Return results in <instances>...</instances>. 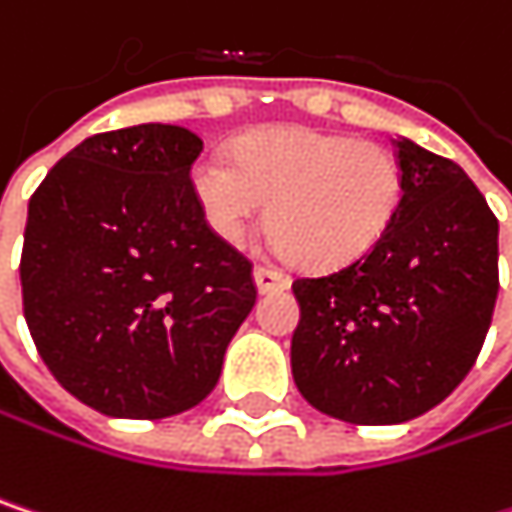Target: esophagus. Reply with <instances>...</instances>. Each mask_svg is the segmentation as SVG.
<instances>
[{
    "label": "esophagus",
    "mask_w": 512,
    "mask_h": 512,
    "mask_svg": "<svg viewBox=\"0 0 512 512\" xmlns=\"http://www.w3.org/2000/svg\"><path fill=\"white\" fill-rule=\"evenodd\" d=\"M255 281L260 293H275V290H287L290 287V275L281 272V269H272V266H257Z\"/></svg>",
    "instance_id": "esophagus-1"
}]
</instances>
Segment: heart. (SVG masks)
<instances>
[{
  "mask_svg": "<svg viewBox=\"0 0 512 512\" xmlns=\"http://www.w3.org/2000/svg\"><path fill=\"white\" fill-rule=\"evenodd\" d=\"M189 186L219 240L240 246L266 204L272 243L314 269L370 252L403 201V171L385 145L311 127L252 133L231 162L204 156Z\"/></svg>",
  "mask_w": 512,
  "mask_h": 512,
  "instance_id": "b5f03b06",
  "label": "heart"
}]
</instances>
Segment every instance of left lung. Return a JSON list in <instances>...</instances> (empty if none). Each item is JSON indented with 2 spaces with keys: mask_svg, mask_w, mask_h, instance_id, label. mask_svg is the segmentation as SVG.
Listing matches in <instances>:
<instances>
[{
  "mask_svg": "<svg viewBox=\"0 0 512 512\" xmlns=\"http://www.w3.org/2000/svg\"><path fill=\"white\" fill-rule=\"evenodd\" d=\"M403 201L356 260L293 281V379L323 415L379 427L439 406L474 367L498 296V219L454 159L394 142Z\"/></svg>",
  "mask_w": 512,
  "mask_h": 512,
  "instance_id": "1",
  "label": "left lung"
}]
</instances>
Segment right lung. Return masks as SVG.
<instances>
[{
	"mask_svg": "<svg viewBox=\"0 0 512 512\" xmlns=\"http://www.w3.org/2000/svg\"><path fill=\"white\" fill-rule=\"evenodd\" d=\"M201 139L171 124L97 133L29 201L20 284L32 341L85 406L154 421L198 406L255 308L252 260L204 222Z\"/></svg>",
	"mask_w": 512,
	"mask_h": 512,
	"instance_id": "obj_1",
	"label": "right lung"
}]
</instances>
